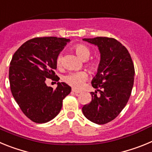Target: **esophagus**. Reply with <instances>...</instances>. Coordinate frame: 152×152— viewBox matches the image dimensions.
Masks as SVG:
<instances>
[{"label": "esophagus", "instance_id": "esophagus-1", "mask_svg": "<svg viewBox=\"0 0 152 152\" xmlns=\"http://www.w3.org/2000/svg\"><path fill=\"white\" fill-rule=\"evenodd\" d=\"M72 92L75 93L76 94H80V91H77V90L75 89V88H72Z\"/></svg>", "mask_w": 152, "mask_h": 152}]
</instances>
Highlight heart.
Listing matches in <instances>:
<instances>
[{
    "mask_svg": "<svg viewBox=\"0 0 152 152\" xmlns=\"http://www.w3.org/2000/svg\"><path fill=\"white\" fill-rule=\"evenodd\" d=\"M74 51L77 54L80 58L83 60L88 59L91 55V50L87 45L84 44H76L73 47ZM62 58L61 55H58L56 58V65L58 67L61 66ZM87 66L89 68V69L92 72H95L98 69V63L95 61H91L87 63ZM88 75L85 72H71L68 75H67L64 77V81L68 84L69 85L72 86L73 88H79L81 87L84 80L87 79Z\"/></svg>",
    "mask_w": 152,
    "mask_h": 152,
    "instance_id": "b5f03b06",
    "label": "heart"
}]
</instances>
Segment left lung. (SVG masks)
<instances>
[{
    "mask_svg": "<svg viewBox=\"0 0 152 152\" xmlns=\"http://www.w3.org/2000/svg\"><path fill=\"white\" fill-rule=\"evenodd\" d=\"M97 45L100 61L97 73L92 80L95 92L92 100L82 107L84 116L96 124H106L119 115L131 95L135 68L129 52L113 38L83 39Z\"/></svg>",
    "mask_w": 152,
    "mask_h": 152,
    "instance_id": "1",
    "label": "left lung"
}]
</instances>
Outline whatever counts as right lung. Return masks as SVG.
<instances>
[{
	"label": "right lung",
	"mask_w": 152,
	"mask_h": 152,
	"mask_svg": "<svg viewBox=\"0 0 152 152\" xmlns=\"http://www.w3.org/2000/svg\"><path fill=\"white\" fill-rule=\"evenodd\" d=\"M69 39L37 37L24 42L12 57L9 80L12 95L30 120L45 123L59 113L62 101L72 91L64 82L56 89L48 87V78L58 81L56 58Z\"/></svg>",
	"instance_id": "right-lung-1"
}]
</instances>
